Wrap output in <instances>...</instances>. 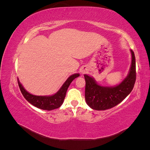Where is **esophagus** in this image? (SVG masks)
Here are the masks:
<instances>
[{
    "label": "esophagus",
    "instance_id": "obj_1",
    "mask_svg": "<svg viewBox=\"0 0 150 150\" xmlns=\"http://www.w3.org/2000/svg\"><path fill=\"white\" fill-rule=\"evenodd\" d=\"M87 71H88L87 68H86V67H81V69H80V72L82 74L86 73V72H87Z\"/></svg>",
    "mask_w": 150,
    "mask_h": 150
}]
</instances>
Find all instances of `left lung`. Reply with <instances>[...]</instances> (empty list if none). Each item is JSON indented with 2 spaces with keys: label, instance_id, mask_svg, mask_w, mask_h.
Masks as SVG:
<instances>
[{
  "label": "left lung",
  "instance_id": "obj_1",
  "mask_svg": "<svg viewBox=\"0 0 150 150\" xmlns=\"http://www.w3.org/2000/svg\"><path fill=\"white\" fill-rule=\"evenodd\" d=\"M131 64L129 73L125 79L115 86H102L95 79L84 74L86 103L95 110H106L120 103L133 90L136 81V61L134 52L130 50Z\"/></svg>",
  "mask_w": 150,
  "mask_h": 150
}]
</instances>
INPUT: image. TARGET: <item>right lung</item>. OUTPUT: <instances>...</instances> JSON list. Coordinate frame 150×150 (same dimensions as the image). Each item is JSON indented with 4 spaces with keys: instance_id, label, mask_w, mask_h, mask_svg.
<instances>
[{
    "instance_id": "right-lung-1",
    "label": "right lung",
    "mask_w": 150,
    "mask_h": 150,
    "mask_svg": "<svg viewBox=\"0 0 150 150\" xmlns=\"http://www.w3.org/2000/svg\"><path fill=\"white\" fill-rule=\"evenodd\" d=\"M79 76V73L70 76L65 81V83L62 84L60 89L56 93L51 96H35V95L31 94L24 89L23 86L20 83L19 79H17V81L21 91L27 101L33 106L41 110L51 111L59 108L62 105L70 84L75 78Z\"/></svg>"
}]
</instances>
